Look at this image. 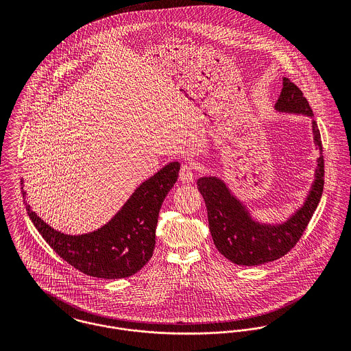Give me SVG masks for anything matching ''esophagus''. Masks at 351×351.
I'll list each match as a JSON object with an SVG mask.
<instances>
[{
  "mask_svg": "<svg viewBox=\"0 0 351 351\" xmlns=\"http://www.w3.org/2000/svg\"><path fill=\"white\" fill-rule=\"evenodd\" d=\"M180 180L184 184L193 182V180H195V166H193V163L188 162V163L182 165V167L180 170Z\"/></svg>",
  "mask_w": 351,
  "mask_h": 351,
  "instance_id": "34e87169",
  "label": "esophagus"
}]
</instances>
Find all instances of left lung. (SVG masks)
<instances>
[{
  "label": "left lung",
  "mask_w": 351,
  "mask_h": 351,
  "mask_svg": "<svg viewBox=\"0 0 351 351\" xmlns=\"http://www.w3.org/2000/svg\"><path fill=\"white\" fill-rule=\"evenodd\" d=\"M274 109L282 114H302L311 119L313 145L319 156L313 181L300 206L285 220L262 221L223 178L204 176L197 181L199 192L206 205L213 243L219 252L235 265L258 266L287 254L299 242L323 193L324 163L320 132L308 101L289 78H282V90Z\"/></svg>",
  "instance_id": "8db88e82"
}]
</instances>
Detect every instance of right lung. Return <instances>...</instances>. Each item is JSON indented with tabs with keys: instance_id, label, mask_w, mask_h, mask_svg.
<instances>
[{
	"instance_id": "add662e5",
	"label": "right lung",
	"mask_w": 351,
	"mask_h": 351,
	"mask_svg": "<svg viewBox=\"0 0 351 351\" xmlns=\"http://www.w3.org/2000/svg\"><path fill=\"white\" fill-rule=\"evenodd\" d=\"M180 169L177 160L167 163L143 181L100 228L78 235L51 227L32 210L27 202V192L21 189L28 216L52 250L88 276L119 280L138 273L152 256L159 209L174 186Z\"/></svg>"
}]
</instances>
